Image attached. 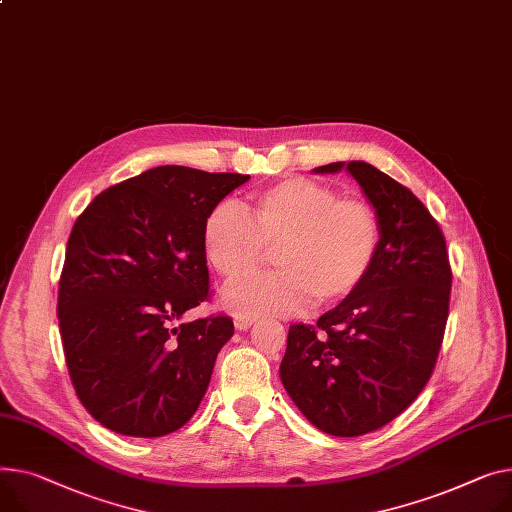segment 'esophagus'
I'll return each mask as SVG.
<instances>
[{"label":"esophagus","instance_id":"1","mask_svg":"<svg viewBox=\"0 0 512 512\" xmlns=\"http://www.w3.org/2000/svg\"><path fill=\"white\" fill-rule=\"evenodd\" d=\"M234 325H236V329L245 331V329H249V327L253 325V319H249V317H236V319H234Z\"/></svg>","mask_w":512,"mask_h":512}]
</instances>
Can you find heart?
I'll return each instance as SVG.
<instances>
[{
	"label": "heart",
	"mask_w": 512,
	"mask_h": 512,
	"mask_svg": "<svg viewBox=\"0 0 512 512\" xmlns=\"http://www.w3.org/2000/svg\"><path fill=\"white\" fill-rule=\"evenodd\" d=\"M383 228L362 197L313 179H286L251 195L247 214L220 203L203 226V249L224 278L252 273L279 251L281 271L234 280L224 302L238 317H284L317 300L333 306L352 298L379 259Z\"/></svg>",
	"instance_id": "b5f03b06"
}]
</instances>
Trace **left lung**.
<instances>
[{
  "label": "left lung",
  "instance_id": "obj_1",
  "mask_svg": "<svg viewBox=\"0 0 512 512\" xmlns=\"http://www.w3.org/2000/svg\"><path fill=\"white\" fill-rule=\"evenodd\" d=\"M342 166L315 170L337 173ZM346 168L379 214L381 253L352 298L315 325H290L280 377L319 430L360 436L397 418L432 377L453 269L445 234L410 189L360 160Z\"/></svg>",
  "mask_w": 512,
  "mask_h": 512
}]
</instances>
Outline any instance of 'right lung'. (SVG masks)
Instances as JSON below:
<instances>
[{
  "instance_id": "right-lung-1",
  "label": "right lung",
  "mask_w": 512,
  "mask_h": 512,
  "mask_svg": "<svg viewBox=\"0 0 512 512\" xmlns=\"http://www.w3.org/2000/svg\"><path fill=\"white\" fill-rule=\"evenodd\" d=\"M247 181L156 166L98 193L78 216L57 317L76 395L105 428L154 438L197 412L234 323L224 313L175 323L212 298L203 226Z\"/></svg>"
}]
</instances>
